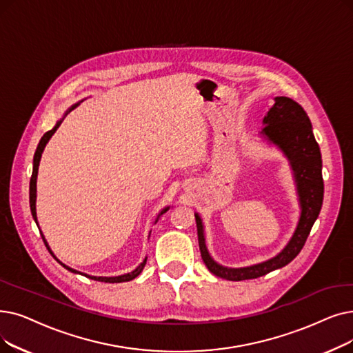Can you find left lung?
<instances>
[{
	"label": "left lung",
	"instance_id": "obj_1",
	"mask_svg": "<svg viewBox=\"0 0 353 353\" xmlns=\"http://www.w3.org/2000/svg\"><path fill=\"white\" fill-rule=\"evenodd\" d=\"M263 134L274 144L280 145L293 165L301 203V216L296 232L287 247L277 256L267 263L247 268H225L210 258L203 236L201 218L196 214L197 238L201 255L208 270L229 281H242L263 277V275L281 268L299 255L317 219L323 203V177H321V154L313 135L312 122L303 106L287 97H277L272 108L264 117Z\"/></svg>",
	"mask_w": 353,
	"mask_h": 353
}]
</instances>
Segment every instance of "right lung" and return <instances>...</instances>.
Returning <instances> with one entry per match:
<instances>
[{
	"instance_id": "obj_1",
	"label": "right lung",
	"mask_w": 353,
	"mask_h": 353,
	"mask_svg": "<svg viewBox=\"0 0 353 353\" xmlns=\"http://www.w3.org/2000/svg\"><path fill=\"white\" fill-rule=\"evenodd\" d=\"M59 125H60V122H57V124L54 125V128H52L50 131H48L46 132L43 137H41V140H40V143H39V145H37V150H36V154H34V160H33V174H32V179H30V209H32V214H33V218H34V221H36V223H37V216H36V181H37V172H39V163H40V159H41V152H43V150H44V147H46V144H48V141L50 140V137L56 132V130L59 128ZM168 209V208H167ZM167 209H164L161 213H164ZM41 238H43V242H44V245L46 247H48V250H49V252L53 255V252L50 251V248H49V245H48V242H46V239H44V236L41 235ZM54 256V255H53ZM56 258V256H54ZM56 261L57 263H60L59 259L56 258ZM145 261L147 259H144L143 261V264L137 268L135 271H132V272H130V274H125V275H119V277H89V279H92V280H97V281H102V283H124V281H131L132 279H135L137 275H139L141 271H143V268H144V265H145ZM62 264V263H60ZM66 270H69V271H72V272H78V271H74V270H72V268H69V267H66L65 264H62ZM88 277V275H86Z\"/></svg>"
}]
</instances>
